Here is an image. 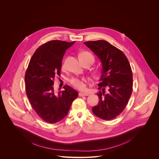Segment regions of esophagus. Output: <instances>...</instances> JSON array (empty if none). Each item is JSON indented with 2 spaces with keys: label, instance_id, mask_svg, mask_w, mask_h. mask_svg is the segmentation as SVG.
Listing matches in <instances>:
<instances>
[{
  "label": "esophagus",
  "instance_id": "obj_1",
  "mask_svg": "<svg viewBox=\"0 0 159 159\" xmlns=\"http://www.w3.org/2000/svg\"><path fill=\"white\" fill-rule=\"evenodd\" d=\"M79 96H80V97L89 96V94H86V93H80L79 94Z\"/></svg>",
  "mask_w": 159,
  "mask_h": 159
}]
</instances>
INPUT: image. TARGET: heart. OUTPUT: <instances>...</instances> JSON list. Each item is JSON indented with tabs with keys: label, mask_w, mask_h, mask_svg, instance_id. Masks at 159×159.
<instances>
[{
	"label": "heart",
	"mask_w": 159,
	"mask_h": 159,
	"mask_svg": "<svg viewBox=\"0 0 159 159\" xmlns=\"http://www.w3.org/2000/svg\"><path fill=\"white\" fill-rule=\"evenodd\" d=\"M79 60L80 61H90L93 64L94 61V58L93 55L88 52H82L79 54ZM96 76L99 75V73L96 72L95 74ZM69 82L74 87L84 90L85 88L87 80L85 78H79V77H72L69 80Z\"/></svg>",
	"instance_id": "b5f03b06"
}]
</instances>
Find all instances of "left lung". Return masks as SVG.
I'll return each instance as SVG.
<instances>
[{
  "label": "left lung",
  "instance_id": "obj_1",
  "mask_svg": "<svg viewBox=\"0 0 159 159\" xmlns=\"http://www.w3.org/2000/svg\"><path fill=\"white\" fill-rule=\"evenodd\" d=\"M100 59L102 74L97 106L92 108L98 117L110 120L120 115L133 91V74L128 58L120 50L104 40L84 43ZM107 90H105V89Z\"/></svg>",
  "mask_w": 159,
  "mask_h": 159
}]
</instances>
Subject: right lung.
Masks as SVG:
<instances>
[{"label":"right lung","mask_w":159,"mask_h":159,"mask_svg":"<svg viewBox=\"0 0 159 159\" xmlns=\"http://www.w3.org/2000/svg\"><path fill=\"white\" fill-rule=\"evenodd\" d=\"M75 41L52 40L43 44L33 55L25 74L26 92L29 101L39 117L48 123H55L69 112L78 93L69 85L55 92L54 79L60 74L66 50Z\"/></svg>","instance_id":"obj_1"}]
</instances>
